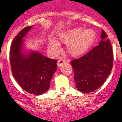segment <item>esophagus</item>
<instances>
[{
  "label": "esophagus",
  "mask_w": 122,
  "mask_h": 122,
  "mask_svg": "<svg viewBox=\"0 0 122 122\" xmlns=\"http://www.w3.org/2000/svg\"><path fill=\"white\" fill-rule=\"evenodd\" d=\"M66 62V61L62 59V58H60V60H58V63H57V65L58 67H60L63 64H64Z\"/></svg>",
  "instance_id": "esophagus-1"
}]
</instances>
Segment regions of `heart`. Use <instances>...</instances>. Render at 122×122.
<instances>
[{
    "mask_svg": "<svg viewBox=\"0 0 122 122\" xmlns=\"http://www.w3.org/2000/svg\"><path fill=\"white\" fill-rule=\"evenodd\" d=\"M95 31L91 29L83 30V27H74L66 31L60 36V39L64 44L68 45L67 52L71 56H81L93 45L95 39ZM49 49L54 53L60 51V44L52 39L49 42Z\"/></svg>",
    "mask_w": 122,
    "mask_h": 122,
    "instance_id": "obj_1",
    "label": "heart"
}]
</instances>
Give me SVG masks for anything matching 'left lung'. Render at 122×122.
Returning a JSON list of instances; mask_svg holds the SVG:
<instances>
[{
	"instance_id": "left-lung-1",
	"label": "left lung",
	"mask_w": 122,
	"mask_h": 122,
	"mask_svg": "<svg viewBox=\"0 0 122 122\" xmlns=\"http://www.w3.org/2000/svg\"><path fill=\"white\" fill-rule=\"evenodd\" d=\"M98 45L83 56L71 62L77 90L91 93L101 87L111 72L113 52L107 33L102 30Z\"/></svg>"
}]
</instances>
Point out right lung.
I'll use <instances>...</instances> for the list:
<instances>
[{"label": "right lung", "mask_w": 122, "mask_h": 122, "mask_svg": "<svg viewBox=\"0 0 122 122\" xmlns=\"http://www.w3.org/2000/svg\"><path fill=\"white\" fill-rule=\"evenodd\" d=\"M32 27H25L14 38L10 49V65L13 76L20 87L31 94L41 95L49 90L56 71L57 61L44 56L37 51L25 49L24 39Z\"/></svg>", "instance_id": "add662e5"}]
</instances>
